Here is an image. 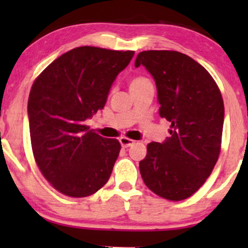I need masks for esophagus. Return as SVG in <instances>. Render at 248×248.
Listing matches in <instances>:
<instances>
[{"label": "esophagus", "mask_w": 248, "mask_h": 248, "mask_svg": "<svg viewBox=\"0 0 248 248\" xmlns=\"http://www.w3.org/2000/svg\"><path fill=\"white\" fill-rule=\"evenodd\" d=\"M134 142H135V141L130 140V139H128V138H124V136H122V138H120V143H121V146L124 147V148L130 147V146H132V144H134Z\"/></svg>", "instance_id": "obj_1"}]
</instances>
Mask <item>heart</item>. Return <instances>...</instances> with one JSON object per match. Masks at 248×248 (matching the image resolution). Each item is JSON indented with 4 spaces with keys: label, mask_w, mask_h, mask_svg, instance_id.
Masks as SVG:
<instances>
[{
    "label": "heart",
    "mask_w": 248,
    "mask_h": 248,
    "mask_svg": "<svg viewBox=\"0 0 248 248\" xmlns=\"http://www.w3.org/2000/svg\"><path fill=\"white\" fill-rule=\"evenodd\" d=\"M148 82H150V81L148 80L147 78H144V77H136V78H134L133 80L130 81V88L141 86V85L148 84Z\"/></svg>",
    "instance_id": "obj_1"
}]
</instances>
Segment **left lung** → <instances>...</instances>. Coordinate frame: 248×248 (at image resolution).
<instances>
[{
	"mask_svg": "<svg viewBox=\"0 0 248 248\" xmlns=\"http://www.w3.org/2000/svg\"><path fill=\"white\" fill-rule=\"evenodd\" d=\"M157 88L160 115L171 124L170 136L152 142L140 162L144 184L169 201H183L205 183L220 153L224 102L210 73L191 57L150 50L136 57Z\"/></svg>",
	"mask_w": 248,
	"mask_h": 248,
	"instance_id": "obj_1",
	"label": "left lung"
}]
</instances>
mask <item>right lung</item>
<instances>
[{"label":"right lung","instance_id":"right-lung-1","mask_svg":"<svg viewBox=\"0 0 248 248\" xmlns=\"http://www.w3.org/2000/svg\"><path fill=\"white\" fill-rule=\"evenodd\" d=\"M134 51L80 46L53 61L31 87L28 115L37 166L59 192L87 197L110 177L121 146L85 124L102 109Z\"/></svg>","mask_w":248,"mask_h":248}]
</instances>
